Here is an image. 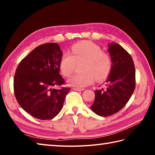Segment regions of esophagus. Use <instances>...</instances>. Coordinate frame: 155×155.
Instances as JSON below:
<instances>
[{
    "label": "esophagus",
    "instance_id": "esophagus-1",
    "mask_svg": "<svg viewBox=\"0 0 155 155\" xmlns=\"http://www.w3.org/2000/svg\"><path fill=\"white\" fill-rule=\"evenodd\" d=\"M73 90H74V91H83L85 90L84 88H78V87H74L73 88Z\"/></svg>",
    "mask_w": 155,
    "mask_h": 155
}]
</instances>
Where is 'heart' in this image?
Listing matches in <instances>:
<instances>
[{"label":"heart","instance_id":"b5f03b06","mask_svg":"<svg viewBox=\"0 0 155 155\" xmlns=\"http://www.w3.org/2000/svg\"><path fill=\"white\" fill-rule=\"evenodd\" d=\"M81 62L83 63L81 65L83 73L70 78L68 80L70 85L79 88L87 87L94 79L102 81L106 78L111 72V57L91 41H80L71 47V54L64 52L60 59V70L65 77H70L74 72L76 64Z\"/></svg>","mask_w":155,"mask_h":155}]
</instances>
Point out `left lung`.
<instances>
[{
  "instance_id": "obj_1",
  "label": "left lung",
  "mask_w": 155,
  "mask_h": 155,
  "mask_svg": "<svg viewBox=\"0 0 155 155\" xmlns=\"http://www.w3.org/2000/svg\"><path fill=\"white\" fill-rule=\"evenodd\" d=\"M112 61L107 80V88L95 90V100L91 109L100 116L112 115L124 107L135 90V70L130 54L120 44H109Z\"/></svg>"
}]
</instances>
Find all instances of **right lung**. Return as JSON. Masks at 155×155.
<instances>
[{"label":"right lung","mask_w":155,"mask_h":155,"mask_svg":"<svg viewBox=\"0 0 155 155\" xmlns=\"http://www.w3.org/2000/svg\"><path fill=\"white\" fill-rule=\"evenodd\" d=\"M63 54L58 44H41L20 62L14 80L15 96L20 107L35 118L51 120L61 111L68 87L59 74Z\"/></svg>","instance_id":"1"}]
</instances>
